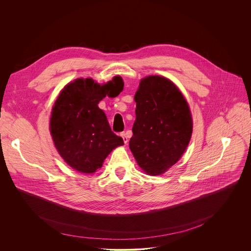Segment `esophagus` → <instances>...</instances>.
Masks as SVG:
<instances>
[{
	"label": "esophagus",
	"instance_id": "obj_1",
	"mask_svg": "<svg viewBox=\"0 0 251 251\" xmlns=\"http://www.w3.org/2000/svg\"><path fill=\"white\" fill-rule=\"evenodd\" d=\"M121 136H122V138H123V140H124L125 144L127 143L128 139H127V136H126V134L125 132H122V133H121Z\"/></svg>",
	"mask_w": 251,
	"mask_h": 251
}]
</instances>
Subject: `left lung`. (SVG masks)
I'll return each mask as SVG.
<instances>
[{"label":"left lung","mask_w":251,"mask_h":251,"mask_svg":"<svg viewBox=\"0 0 251 251\" xmlns=\"http://www.w3.org/2000/svg\"><path fill=\"white\" fill-rule=\"evenodd\" d=\"M136 119L129 149L145 173H165L184 152L192 134L189 106L169 79L151 75L140 81L134 96Z\"/></svg>","instance_id":"obj_1"}]
</instances>
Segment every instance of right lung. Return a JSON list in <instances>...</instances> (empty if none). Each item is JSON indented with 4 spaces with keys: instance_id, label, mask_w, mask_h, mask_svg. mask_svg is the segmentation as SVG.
Masks as SVG:
<instances>
[{
    "instance_id": "obj_1",
    "label": "right lung",
    "mask_w": 251,
    "mask_h": 251,
    "mask_svg": "<svg viewBox=\"0 0 251 251\" xmlns=\"http://www.w3.org/2000/svg\"><path fill=\"white\" fill-rule=\"evenodd\" d=\"M123 88L120 76L103 85L92 78H78L57 98L51 112L50 133L60 155L76 171L95 173L115 148L124 145L98 105L106 96L117 97Z\"/></svg>"
}]
</instances>
